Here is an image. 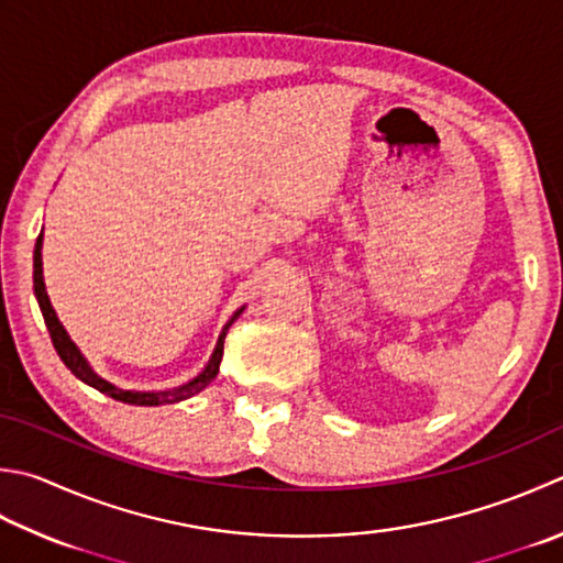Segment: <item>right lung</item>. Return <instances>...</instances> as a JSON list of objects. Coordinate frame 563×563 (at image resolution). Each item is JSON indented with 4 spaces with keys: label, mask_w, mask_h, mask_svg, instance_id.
<instances>
[{
    "label": "right lung",
    "mask_w": 563,
    "mask_h": 563,
    "mask_svg": "<svg viewBox=\"0 0 563 563\" xmlns=\"http://www.w3.org/2000/svg\"><path fill=\"white\" fill-rule=\"evenodd\" d=\"M41 249H43V231L36 239V249H33V292H36V300H38V307H41V314H43V322H46L48 327V334H51V341L55 351H58L60 361L65 363V366L70 368V373L75 378H80L82 383L92 385L95 390L109 395V398H114L119 402H126V405H141V407H158V405H170V402H180V400H187L192 398L195 393L205 390L209 383H212L217 378L219 373V363H222V354H224V336L229 332V327L234 324V319L244 312V307L241 310L234 312V317L229 319V322L224 324L222 334H219L217 339V346H214V354L212 358L207 361V366L202 368V373H197V376L192 380H187L183 385H178V388H170V390H151V393H141V390H124V388H117L114 383L104 380L102 376H97V373L92 371L90 363H87V358L80 354V349L75 346V341L68 336V332H65V327L60 324L58 314H55L53 305L48 300V292H46V283H43V258H41Z\"/></svg>",
    "instance_id": "right-lung-1"
}]
</instances>
